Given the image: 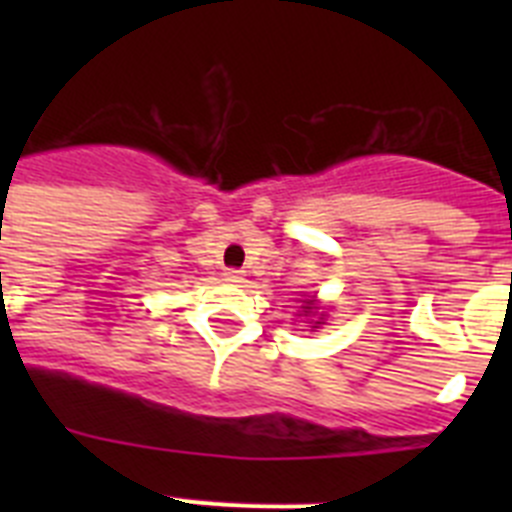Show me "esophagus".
Returning a JSON list of instances; mask_svg holds the SVG:
<instances>
[{
	"label": "esophagus",
	"instance_id": "esophagus-1",
	"mask_svg": "<svg viewBox=\"0 0 512 512\" xmlns=\"http://www.w3.org/2000/svg\"><path fill=\"white\" fill-rule=\"evenodd\" d=\"M225 282L230 284H241L243 282V271L241 269H225Z\"/></svg>",
	"mask_w": 512,
	"mask_h": 512
}]
</instances>
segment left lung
<instances>
[{
	"label": "left lung",
	"mask_w": 512,
	"mask_h": 512,
	"mask_svg": "<svg viewBox=\"0 0 512 512\" xmlns=\"http://www.w3.org/2000/svg\"><path fill=\"white\" fill-rule=\"evenodd\" d=\"M312 310H315V307H312V300H310V302H307V307H305V312H312Z\"/></svg>",
	"instance_id": "8db88e82"
}]
</instances>
